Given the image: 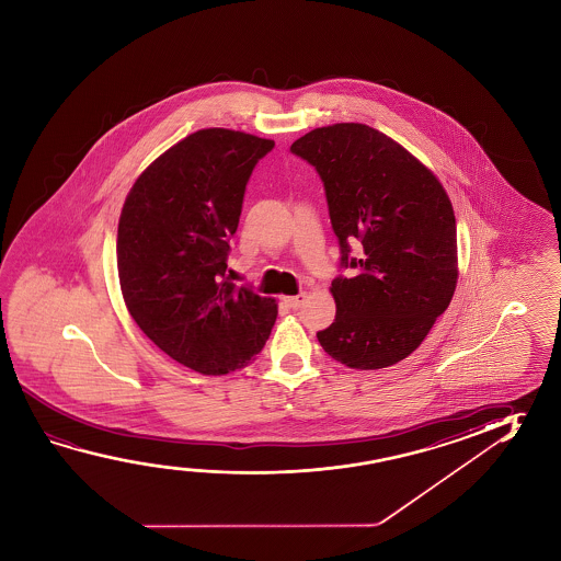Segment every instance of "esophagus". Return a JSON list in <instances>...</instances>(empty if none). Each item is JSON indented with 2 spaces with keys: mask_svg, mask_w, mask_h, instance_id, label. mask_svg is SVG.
Listing matches in <instances>:
<instances>
[{
  "mask_svg": "<svg viewBox=\"0 0 561 561\" xmlns=\"http://www.w3.org/2000/svg\"><path fill=\"white\" fill-rule=\"evenodd\" d=\"M305 297H307L305 294L291 295V297H284V301L287 307L299 309V307L305 304Z\"/></svg>",
  "mask_w": 561,
  "mask_h": 561,
  "instance_id": "obj_1",
  "label": "esophagus"
}]
</instances>
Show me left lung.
<instances>
[{
    "label": "left lung",
    "mask_w": 561,
    "mask_h": 561,
    "mask_svg": "<svg viewBox=\"0 0 561 561\" xmlns=\"http://www.w3.org/2000/svg\"><path fill=\"white\" fill-rule=\"evenodd\" d=\"M289 150L321 178L340 267L350 270L332 279L336 317L317 339L348 368L393 366L421 346L456 289L450 199L426 165L362 123L311 130Z\"/></svg>",
    "instance_id": "1"
}]
</instances>
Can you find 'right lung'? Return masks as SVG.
I'll use <instances>...</instances> for the list:
<instances>
[{
    "mask_svg": "<svg viewBox=\"0 0 561 561\" xmlns=\"http://www.w3.org/2000/svg\"><path fill=\"white\" fill-rule=\"evenodd\" d=\"M272 148L240 130H197L148 165L121 211L117 270L130 317L203 376L244 368L276 322V299L227 276L247 184Z\"/></svg>",
    "mask_w": 561,
    "mask_h": 561,
    "instance_id": "add662e5",
    "label": "right lung"
}]
</instances>
